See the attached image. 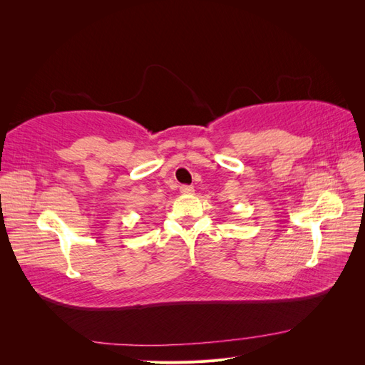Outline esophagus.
<instances>
[{
	"instance_id": "obj_1",
	"label": "esophagus",
	"mask_w": 365,
	"mask_h": 365,
	"mask_svg": "<svg viewBox=\"0 0 365 365\" xmlns=\"http://www.w3.org/2000/svg\"><path fill=\"white\" fill-rule=\"evenodd\" d=\"M180 192H181L182 195H193L195 189H193L192 185H181V187H180Z\"/></svg>"
}]
</instances>
